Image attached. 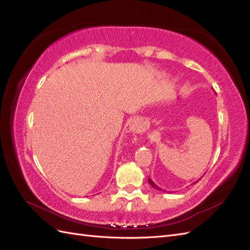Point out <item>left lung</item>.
I'll return each instance as SVG.
<instances>
[{
    "label": "left lung",
    "mask_w": 250,
    "mask_h": 250,
    "mask_svg": "<svg viewBox=\"0 0 250 250\" xmlns=\"http://www.w3.org/2000/svg\"><path fill=\"white\" fill-rule=\"evenodd\" d=\"M148 183L150 184V186H151V187H152V188H155V190H158V191H163V190H162V188H161L160 187H157V186H156V185H155V184L153 183V181H152V180H151V179H150L149 177H148ZM164 192H165V191H164Z\"/></svg>",
    "instance_id": "obj_1"
}]
</instances>
